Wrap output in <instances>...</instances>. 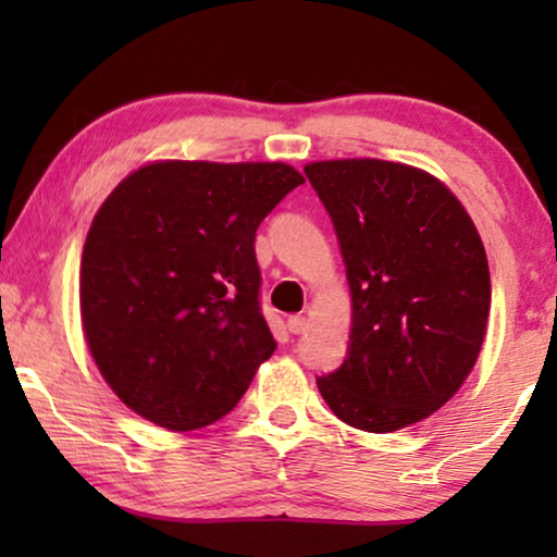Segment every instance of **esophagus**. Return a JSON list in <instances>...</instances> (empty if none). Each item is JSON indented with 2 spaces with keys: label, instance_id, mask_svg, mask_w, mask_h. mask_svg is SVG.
Segmentation results:
<instances>
[{
  "label": "esophagus",
  "instance_id": "1",
  "mask_svg": "<svg viewBox=\"0 0 557 557\" xmlns=\"http://www.w3.org/2000/svg\"><path fill=\"white\" fill-rule=\"evenodd\" d=\"M286 326H288V332L292 334H304L307 332V326H309V322H307V317H288V322H286Z\"/></svg>",
  "mask_w": 557,
  "mask_h": 557
}]
</instances>
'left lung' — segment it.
Here are the masks:
<instances>
[{
	"instance_id": "8db88e82",
	"label": "left lung",
	"mask_w": 557,
	"mask_h": 557,
	"mask_svg": "<svg viewBox=\"0 0 557 557\" xmlns=\"http://www.w3.org/2000/svg\"><path fill=\"white\" fill-rule=\"evenodd\" d=\"M330 212L352 294L345 362L317 377L332 413L370 433L423 421L474 368L490 317V263L444 182L383 159L304 166Z\"/></svg>"
}]
</instances>
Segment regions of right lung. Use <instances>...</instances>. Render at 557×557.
Masks as SVG:
<instances>
[{
  "label": "right lung",
  "mask_w": 557,
  "mask_h": 557,
  "mask_svg": "<svg viewBox=\"0 0 557 557\" xmlns=\"http://www.w3.org/2000/svg\"><path fill=\"white\" fill-rule=\"evenodd\" d=\"M304 185L281 162H154L106 197L81 261V319L134 413L195 431L238 406L276 339L261 314L256 231Z\"/></svg>",
  "instance_id": "right-lung-1"
}]
</instances>
